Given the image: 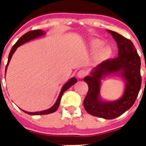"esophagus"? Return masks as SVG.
<instances>
[{
  "label": "esophagus",
  "instance_id": "obj_1",
  "mask_svg": "<svg viewBox=\"0 0 146 146\" xmlns=\"http://www.w3.org/2000/svg\"><path fill=\"white\" fill-rule=\"evenodd\" d=\"M87 74V72L85 70H80L78 72V77L79 78H83Z\"/></svg>",
  "mask_w": 146,
  "mask_h": 146
}]
</instances>
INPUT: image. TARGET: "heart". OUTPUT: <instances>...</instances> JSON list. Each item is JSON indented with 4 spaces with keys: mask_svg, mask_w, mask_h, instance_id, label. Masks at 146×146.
<instances>
[{
    "mask_svg": "<svg viewBox=\"0 0 146 146\" xmlns=\"http://www.w3.org/2000/svg\"><path fill=\"white\" fill-rule=\"evenodd\" d=\"M104 53H105V54H108V53H109V52H110V50H109V49H108V48H105V49H104Z\"/></svg>",
    "mask_w": 146,
    "mask_h": 146,
    "instance_id": "b5f03b06",
    "label": "heart"
}]
</instances>
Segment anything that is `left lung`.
Wrapping results in <instances>:
<instances>
[{"label": "left lung", "mask_w": 146, "mask_h": 146, "mask_svg": "<svg viewBox=\"0 0 146 146\" xmlns=\"http://www.w3.org/2000/svg\"><path fill=\"white\" fill-rule=\"evenodd\" d=\"M107 31L116 42L118 56L102 62L93 68L90 75L84 78L89 88L84 100V107L94 116L111 119L128 110L137 98L141 84V60L131 41L115 32ZM111 74L123 78L125 89L122 97L117 101H104L100 97L101 81Z\"/></svg>", "instance_id": "8db88e82"}]
</instances>
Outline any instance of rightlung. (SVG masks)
Segmentation results:
<instances>
[{
	"instance_id": "obj_1",
	"label": "right lung",
	"mask_w": 146,
	"mask_h": 146,
	"mask_svg": "<svg viewBox=\"0 0 146 146\" xmlns=\"http://www.w3.org/2000/svg\"><path fill=\"white\" fill-rule=\"evenodd\" d=\"M44 35H45V33L43 31H42V30H36V31H32L28 32V33L25 34L23 36H22L18 40V41L15 43V44L13 46V48H12L11 50V52H10L9 55V59H8L7 64L6 66V68H5L6 72H7V67L8 66H9L10 61H11V58L13 56V54L15 53V52L16 51V50L17 49L18 47H19L22 44H24L27 42H29L32 40L37 38L41 37ZM77 81H78L77 79L76 78L72 77V78L70 79L66 83H65V84L63 86L62 88L60 93L58 97L57 100L56 101L54 104L50 108L45 110H42V111H36V112H29V111H25L23 110H23L24 112H25L26 113H28V114H30V115H44V114H48V113L54 112V111H56L57 109L58 108L60 102L61 98L62 96L63 93L65 91H66L68 89L70 88L75 83H76Z\"/></svg>"
}]
</instances>
